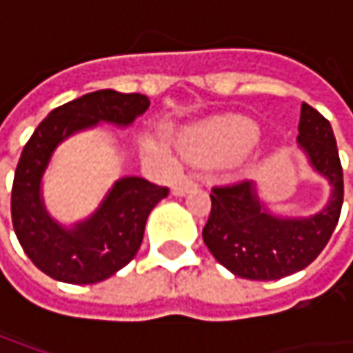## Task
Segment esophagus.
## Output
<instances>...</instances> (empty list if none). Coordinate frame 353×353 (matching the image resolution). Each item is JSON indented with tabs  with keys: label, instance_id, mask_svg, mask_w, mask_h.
Here are the masks:
<instances>
[{
	"label": "esophagus",
	"instance_id": "esophagus-1",
	"mask_svg": "<svg viewBox=\"0 0 353 353\" xmlns=\"http://www.w3.org/2000/svg\"><path fill=\"white\" fill-rule=\"evenodd\" d=\"M194 186H196L194 181H190V179H186V176H181L176 183L172 184V194H174V196H184V194H188Z\"/></svg>",
	"mask_w": 353,
	"mask_h": 353
}]
</instances>
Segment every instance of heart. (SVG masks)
<instances>
[{
  "label": "heart",
  "mask_w": 353,
  "mask_h": 353,
  "mask_svg": "<svg viewBox=\"0 0 353 353\" xmlns=\"http://www.w3.org/2000/svg\"><path fill=\"white\" fill-rule=\"evenodd\" d=\"M259 141V128L248 117H225L198 129L184 143V153L190 161L216 165L245 157Z\"/></svg>",
  "instance_id": "1"
}]
</instances>
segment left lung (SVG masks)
Listing matches in <instances>:
<instances>
[{
  "label": "left lung",
  "mask_w": 353,
  "mask_h": 353,
  "mask_svg": "<svg viewBox=\"0 0 353 353\" xmlns=\"http://www.w3.org/2000/svg\"><path fill=\"white\" fill-rule=\"evenodd\" d=\"M299 149L310 169L330 184L322 210L310 216H277L259 196V184L212 190L210 218L202 239L216 261L234 275L275 281L303 271L320 255L338 224L344 202V176L330 121L308 103L301 105Z\"/></svg>",
  "instance_id": "8db88e82"
}]
</instances>
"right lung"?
<instances>
[{"label": "right lung", "instance_id": "right-lung-1", "mask_svg": "<svg viewBox=\"0 0 353 353\" xmlns=\"http://www.w3.org/2000/svg\"><path fill=\"white\" fill-rule=\"evenodd\" d=\"M149 103L143 94L92 92L52 110L23 147L11 190V220L23 251L48 277L92 285L112 277L135 257L149 212L169 188L141 176L117 179L88 218L64 225L45 206L43 176L57 147L70 135L100 123L129 128Z\"/></svg>", "mask_w": 353, "mask_h": 353}]
</instances>
